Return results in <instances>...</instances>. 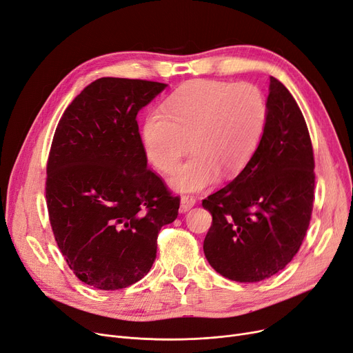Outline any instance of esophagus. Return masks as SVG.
Returning <instances> with one entry per match:
<instances>
[{"label":"esophagus","mask_w":353,"mask_h":353,"mask_svg":"<svg viewBox=\"0 0 353 353\" xmlns=\"http://www.w3.org/2000/svg\"><path fill=\"white\" fill-rule=\"evenodd\" d=\"M195 204V196L194 195H182L181 196V207L179 211L181 213H187L188 210H191Z\"/></svg>","instance_id":"esophagus-1"}]
</instances>
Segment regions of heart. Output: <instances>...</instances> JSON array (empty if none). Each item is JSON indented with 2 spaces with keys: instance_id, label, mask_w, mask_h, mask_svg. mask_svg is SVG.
<instances>
[{
  "instance_id": "heart-1",
  "label": "heart",
  "mask_w": 353,
  "mask_h": 353,
  "mask_svg": "<svg viewBox=\"0 0 353 353\" xmlns=\"http://www.w3.org/2000/svg\"><path fill=\"white\" fill-rule=\"evenodd\" d=\"M162 111L146 116L142 140L149 161L162 172L174 171L190 143L192 154L171 178L178 191H200L219 176L241 174L261 142L268 117L256 85L208 79L175 91Z\"/></svg>"
}]
</instances>
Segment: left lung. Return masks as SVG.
I'll use <instances>...</instances> for the list:
<instances>
[{
    "label": "left lung",
    "mask_w": 353,
    "mask_h": 353,
    "mask_svg": "<svg viewBox=\"0 0 353 353\" xmlns=\"http://www.w3.org/2000/svg\"><path fill=\"white\" fill-rule=\"evenodd\" d=\"M266 107L262 139L243 171L203 200L213 216L205 258L237 283H258L284 270L304 241L313 211L312 139L299 104L274 77Z\"/></svg>",
    "instance_id": "obj_1"
}]
</instances>
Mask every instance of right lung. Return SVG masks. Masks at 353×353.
Returning <instances> with one entry per match:
<instances>
[{
    "label": "right lung",
    "instance_id": "add662e5",
    "mask_svg": "<svg viewBox=\"0 0 353 353\" xmlns=\"http://www.w3.org/2000/svg\"><path fill=\"white\" fill-rule=\"evenodd\" d=\"M166 83L100 78L56 128L46 166L54 241L83 284L114 291L142 279L179 196L148 168L136 116Z\"/></svg>",
    "mask_w": 353,
    "mask_h": 353
}]
</instances>
